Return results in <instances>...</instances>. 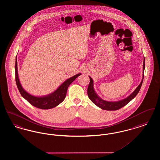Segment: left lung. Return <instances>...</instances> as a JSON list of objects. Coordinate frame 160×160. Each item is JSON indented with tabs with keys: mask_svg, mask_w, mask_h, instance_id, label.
I'll list each match as a JSON object with an SVG mask.
<instances>
[{
	"mask_svg": "<svg viewBox=\"0 0 160 160\" xmlns=\"http://www.w3.org/2000/svg\"><path fill=\"white\" fill-rule=\"evenodd\" d=\"M143 78L141 81V83L138 86L137 88L135 89V91L133 92L129 96L125 99H122L119 101H115V102H110V101H107L105 100L101 99L98 96V95L96 93L95 91H94L93 86V80L91 77L90 78V82L89 84L88 88V95L91 99L92 102L94 103L96 106L106 110H117L120 109L125 105H127L128 102H129L132 99H133L136 95L138 92L140 91L142 84L144 78V71L145 68V59L143 60Z\"/></svg>",
	"mask_w": 160,
	"mask_h": 160,
	"instance_id": "8db88e82",
	"label": "left lung"
}]
</instances>
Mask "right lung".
<instances>
[{"mask_svg":"<svg viewBox=\"0 0 160 160\" xmlns=\"http://www.w3.org/2000/svg\"><path fill=\"white\" fill-rule=\"evenodd\" d=\"M15 82L18 89L20 92L22 96L25 99H26L31 105L41 109H50L58 106L59 104L65 99L67 95V92L69 86L77 77L80 76L81 74L79 73L76 74L65 81L61 86L51 94L44 96V97H35L31 95L26 91L23 89L21 84L20 83L18 71H17V57L15 61Z\"/></svg>","mask_w":160,"mask_h":160,"instance_id":"obj_1","label":"right lung"}]
</instances>
